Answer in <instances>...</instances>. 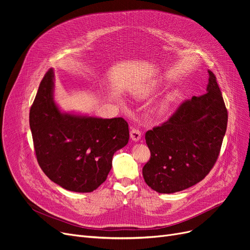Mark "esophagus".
Returning <instances> with one entry per match:
<instances>
[{
    "label": "esophagus",
    "mask_w": 250,
    "mask_h": 250,
    "mask_svg": "<svg viewBox=\"0 0 250 250\" xmlns=\"http://www.w3.org/2000/svg\"><path fill=\"white\" fill-rule=\"evenodd\" d=\"M141 136H142V134H141V130L139 128L133 127L132 129H130V138H132V140L134 142L139 141L141 139Z\"/></svg>",
    "instance_id": "obj_1"
}]
</instances>
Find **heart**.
<instances>
[{"label":"heart","mask_w":250,"mask_h":250,"mask_svg":"<svg viewBox=\"0 0 250 250\" xmlns=\"http://www.w3.org/2000/svg\"><path fill=\"white\" fill-rule=\"evenodd\" d=\"M153 91H154V86L144 87L143 89H141L140 91H138L137 95H138L139 97H145V96H147V95L151 94ZM174 99H175V95H173V94H172V95H169V96H167V97H166V99H165V100H163V102H161V104L159 105V107H158V112H159L160 114H164V113H166V112L168 111L169 107H170V105H171V104H172V102L174 101Z\"/></svg>","instance_id":"b5f03b06"}]
</instances>
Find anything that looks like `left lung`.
Segmentation results:
<instances>
[{
    "label": "left lung",
    "mask_w": 250,
    "mask_h": 250,
    "mask_svg": "<svg viewBox=\"0 0 250 250\" xmlns=\"http://www.w3.org/2000/svg\"><path fill=\"white\" fill-rule=\"evenodd\" d=\"M227 122L216 76L208 71L205 94L181 102L168 121L146 133L151 152L143 167L147 185L157 192L173 193L203 180L218 159Z\"/></svg>",
    "instance_id": "obj_1"
}]
</instances>
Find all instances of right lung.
<instances>
[{"mask_svg":"<svg viewBox=\"0 0 250 250\" xmlns=\"http://www.w3.org/2000/svg\"><path fill=\"white\" fill-rule=\"evenodd\" d=\"M52 89L54 71L49 69L29 113L37 162L60 187L91 192L106 180L113 154L127 144L128 125L123 117L63 114L52 99Z\"/></svg>","mask_w":250,"mask_h":250,"instance_id":"1","label":"right lung"}]
</instances>
